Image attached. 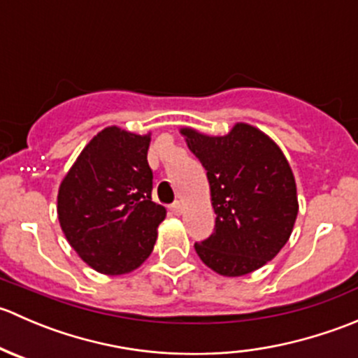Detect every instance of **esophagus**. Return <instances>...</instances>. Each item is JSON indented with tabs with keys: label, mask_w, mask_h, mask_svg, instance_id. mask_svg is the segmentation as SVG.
I'll return each mask as SVG.
<instances>
[{
	"label": "esophagus",
	"mask_w": 358,
	"mask_h": 358,
	"mask_svg": "<svg viewBox=\"0 0 358 358\" xmlns=\"http://www.w3.org/2000/svg\"><path fill=\"white\" fill-rule=\"evenodd\" d=\"M169 211L173 213V215H182V211H183V204L180 201H176V202H173L171 206H169Z\"/></svg>",
	"instance_id": "34e87169"
}]
</instances>
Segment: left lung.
<instances>
[{
    "instance_id": "1",
    "label": "left lung",
    "mask_w": 358,
    "mask_h": 358,
    "mask_svg": "<svg viewBox=\"0 0 358 358\" xmlns=\"http://www.w3.org/2000/svg\"><path fill=\"white\" fill-rule=\"evenodd\" d=\"M187 145L206 168L215 232L194 244L199 258L225 277L265 265L289 239L298 197L291 166L272 138L246 122L229 135L208 136L183 128Z\"/></svg>"
}]
</instances>
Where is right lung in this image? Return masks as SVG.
Instances as JSON below:
<instances>
[{
	"mask_svg": "<svg viewBox=\"0 0 358 358\" xmlns=\"http://www.w3.org/2000/svg\"><path fill=\"white\" fill-rule=\"evenodd\" d=\"M150 135L117 126L83 149L59 189V222L74 251L96 272L121 275L152 252L166 209L152 201Z\"/></svg>",
	"mask_w": 358,
	"mask_h": 358,
	"instance_id": "add662e5",
	"label": "right lung"
}]
</instances>
